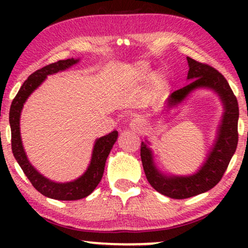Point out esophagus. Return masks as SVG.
I'll use <instances>...</instances> for the list:
<instances>
[{"label":"esophagus","mask_w":248,"mask_h":248,"mask_svg":"<svg viewBox=\"0 0 248 248\" xmlns=\"http://www.w3.org/2000/svg\"><path fill=\"white\" fill-rule=\"evenodd\" d=\"M130 127L132 131L140 132L142 128H143V124H142V122L140 120H138V118H133V120L130 122Z\"/></svg>","instance_id":"34e87169"}]
</instances>
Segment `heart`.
Here are the masks:
<instances>
[{"label": "heart", "mask_w": 248, "mask_h": 248, "mask_svg": "<svg viewBox=\"0 0 248 248\" xmlns=\"http://www.w3.org/2000/svg\"><path fill=\"white\" fill-rule=\"evenodd\" d=\"M150 72L151 69L147 63H138L134 67V79L139 81V82H141V81H144L147 79ZM165 82L166 80L164 74H161L160 72L154 73L149 78V90L152 91V93H158V91H160L164 88Z\"/></svg>", "instance_id": "b5f03b06"}]
</instances>
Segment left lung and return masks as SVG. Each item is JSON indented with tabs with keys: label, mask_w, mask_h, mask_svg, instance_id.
Segmentation results:
<instances>
[{
	"label": "left lung",
	"mask_w": 248,
	"mask_h": 248,
	"mask_svg": "<svg viewBox=\"0 0 248 248\" xmlns=\"http://www.w3.org/2000/svg\"><path fill=\"white\" fill-rule=\"evenodd\" d=\"M188 74L191 83L176 90L168 97V106H175L185 99L186 96L196 88L208 87L219 93L225 105L222 123L215 148L203 167L195 175L188 177L165 176L155 167L152 152L148 145L141 143V160L148 182L155 191L171 199H187L204 193L221 181L227 170L230 159L235 154L238 143V101L226 78L215 67L187 57Z\"/></svg>",
	"instance_id": "1"
}]
</instances>
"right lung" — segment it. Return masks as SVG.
<instances>
[{
    "label": "right lung",
    "mask_w": 248,
    "mask_h": 248,
    "mask_svg": "<svg viewBox=\"0 0 248 248\" xmlns=\"http://www.w3.org/2000/svg\"><path fill=\"white\" fill-rule=\"evenodd\" d=\"M77 62L78 60L74 59L57 61L55 63L48 64V65L33 72L23 82L15 99L12 100L9 114L10 126H11V148L16 160L18 161L27 178L29 179L37 191L42 193L43 195L47 196V198L61 200V201H74V200L83 199L91 194L93 189L97 187L104 175L105 162H106V159L114 143L117 140V131L111 132V133L99 138L96 141L89 167L80 178L76 179L74 182L59 184V183H54L44 177L30 165L28 159H27L25 150H23L21 138H20L19 121L20 113H21L23 104H25L27 98L46 79V77L48 74L65 70Z\"/></svg>",
    "instance_id": "add662e5"
}]
</instances>
